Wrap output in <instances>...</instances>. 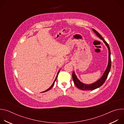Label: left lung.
<instances>
[{
	"label": "left lung",
	"mask_w": 124,
	"mask_h": 124,
	"mask_svg": "<svg viewBox=\"0 0 124 124\" xmlns=\"http://www.w3.org/2000/svg\"><path fill=\"white\" fill-rule=\"evenodd\" d=\"M92 30L93 32L96 34L97 36L101 40L103 41V43L105 44L106 46H107L108 50V66L106 68L105 71L103 74V75L101 76V77L98 79L97 81H95V82L90 84H85L82 82H81L78 78L77 77L75 72L74 71L73 72V75H72V78L73 79L74 81V82L76 86L79 89H81L82 90H93L94 89H97L98 88H99L101 87L105 82V80L107 79L108 75L110 72V68H111V57H110V54H111V52H110V47L108 45V44L107 43L104 39L102 38V37L101 36V34L98 33L96 30L94 29H92Z\"/></svg>",
	"instance_id": "left-lung-1"
}]
</instances>
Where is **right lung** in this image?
Instances as JSON below:
<instances>
[{"label":"right lung","instance_id":"obj_1","mask_svg":"<svg viewBox=\"0 0 124 124\" xmlns=\"http://www.w3.org/2000/svg\"><path fill=\"white\" fill-rule=\"evenodd\" d=\"M59 72H60V70H59L58 71V72L57 73V76H56V78H55V80H54V82H53V83H52V84L50 86V87L49 88H48V89H47V90H45V91H43V92H42V93H43V92H46V91H48V90H49L50 89H51L52 88V87H53V86L54 85V83H55V81H56V79H57V77H58V74H59Z\"/></svg>","mask_w":124,"mask_h":124}]
</instances>
